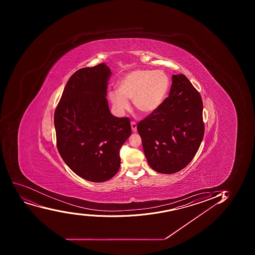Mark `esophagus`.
Wrapping results in <instances>:
<instances>
[{
	"label": "esophagus",
	"instance_id": "1",
	"mask_svg": "<svg viewBox=\"0 0 255 255\" xmlns=\"http://www.w3.org/2000/svg\"><path fill=\"white\" fill-rule=\"evenodd\" d=\"M130 125H131V129L132 131L133 132H136L137 131V125L134 121H132L131 123H130Z\"/></svg>",
	"mask_w": 255,
	"mask_h": 255
}]
</instances>
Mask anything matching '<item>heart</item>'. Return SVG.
I'll return each instance as SVG.
<instances>
[{
	"mask_svg": "<svg viewBox=\"0 0 255 255\" xmlns=\"http://www.w3.org/2000/svg\"><path fill=\"white\" fill-rule=\"evenodd\" d=\"M169 88L170 80L164 71L137 69L121 78L118 89L109 92V99L120 114L129 110V100H133L138 112L150 115L164 103Z\"/></svg>",
	"mask_w": 255,
	"mask_h": 255,
	"instance_id": "b5f03b06",
	"label": "heart"
}]
</instances>
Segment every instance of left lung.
<instances>
[{
  "mask_svg": "<svg viewBox=\"0 0 255 255\" xmlns=\"http://www.w3.org/2000/svg\"><path fill=\"white\" fill-rule=\"evenodd\" d=\"M147 161L162 174H174L190 163L204 134L201 96L183 74L173 75L169 96L137 125Z\"/></svg>",
  "mask_w": 255,
  "mask_h": 255,
  "instance_id": "left-lung-1",
  "label": "left lung"
}]
</instances>
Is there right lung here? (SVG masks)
Segmentation results:
<instances>
[{
	"label": "right lung",
	"mask_w": 255,
	"mask_h": 255,
	"mask_svg": "<svg viewBox=\"0 0 255 255\" xmlns=\"http://www.w3.org/2000/svg\"><path fill=\"white\" fill-rule=\"evenodd\" d=\"M111 70L105 63L80 69L66 84L54 116L61 158L88 181H106L121 165L120 149L131 134L128 117L111 113L106 99Z\"/></svg>",
	"instance_id": "right-lung-1"
}]
</instances>
